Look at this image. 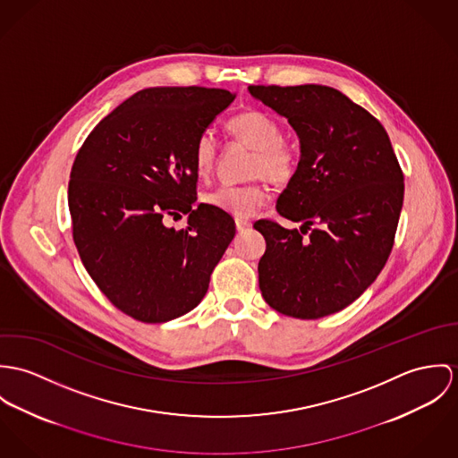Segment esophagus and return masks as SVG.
Here are the masks:
<instances>
[{"label": "esophagus", "mask_w": 458, "mask_h": 458, "mask_svg": "<svg viewBox=\"0 0 458 458\" xmlns=\"http://www.w3.org/2000/svg\"><path fill=\"white\" fill-rule=\"evenodd\" d=\"M235 226H237L239 232H246V230L251 228V221L242 219V217H237V219H235Z\"/></svg>", "instance_id": "esophagus-1"}]
</instances>
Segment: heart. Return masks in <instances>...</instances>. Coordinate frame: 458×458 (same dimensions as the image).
Instances as JSON below:
<instances>
[{"mask_svg":"<svg viewBox=\"0 0 458 458\" xmlns=\"http://www.w3.org/2000/svg\"><path fill=\"white\" fill-rule=\"evenodd\" d=\"M228 131L253 149L248 184H221L204 197L205 204L235 217H250L268 200L267 177L276 186L290 184L301 168V151L283 139L281 124L261 110H244L228 121ZM217 140L212 131H202L193 148V165L200 177H207L216 163Z\"/></svg>","mask_w":458,"mask_h":458,"instance_id":"heart-1","label":"heart"}]
</instances>
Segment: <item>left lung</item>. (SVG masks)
<instances>
[{
	"label": "left lung",
	"mask_w": 458,
	"mask_h": 458,
	"mask_svg": "<svg viewBox=\"0 0 458 458\" xmlns=\"http://www.w3.org/2000/svg\"><path fill=\"white\" fill-rule=\"evenodd\" d=\"M250 93L290 121L302 148L299 174L277 200V212L302 228L254 223L267 242L261 295L299 319L339 312L392 253L404 200L399 159L383 124L334 88L250 86Z\"/></svg>",
	"instance_id": "1"
}]
</instances>
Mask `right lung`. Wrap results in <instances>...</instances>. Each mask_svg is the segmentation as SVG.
<instances>
[{
	"instance_id": "1",
	"label": "right lung",
	"mask_w": 458,
	"mask_h": 458,
	"mask_svg": "<svg viewBox=\"0 0 458 458\" xmlns=\"http://www.w3.org/2000/svg\"><path fill=\"white\" fill-rule=\"evenodd\" d=\"M235 100L216 88H148L114 108L75 156L68 208L79 256L121 312L175 319L202 302L235 235L230 214L197 200V137ZM190 213L177 233L168 216Z\"/></svg>"
}]
</instances>
